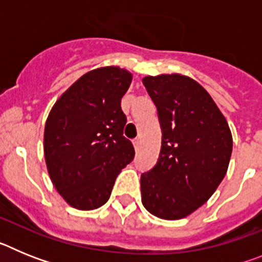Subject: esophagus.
I'll use <instances>...</instances> for the list:
<instances>
[{
    "label": "esophagus",
    "mask_w": 262,
    "mask_h": 262,
    "mask_svg": "<svg viewBox=\"0 0 262 262\" xmlns=\"http://www.w3.org/2000/svg\"><path fill=\"white\" fill-rule=\"evenodd\" d=\"M133 144H134V147H135V149H136V151H138V149H139V147H140V138H136V139H134V140H133Z\"/></svg>",
    "instance_id": "34e87169"
}]
</instances>
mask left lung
Here are the masks:
<instances>
[{
	"label": "left lung",
	"instance_id": "obj_1",
	"mask_svg": "<svg viewBox=\"0 0 262 262\" xmlns=\"http://www.w3.org/2000/svg\"><path fill=\"white\" fill-rule=\"evenodd\" d=\"M143 84L163 133L157 164L140 177L143 206L161 219H182L207 202L226 176L232 135L210 94L193 78L147 76Z\"/></svg>",
	"mask_w": 262,
	"mask_h": 262
}]
</instances>
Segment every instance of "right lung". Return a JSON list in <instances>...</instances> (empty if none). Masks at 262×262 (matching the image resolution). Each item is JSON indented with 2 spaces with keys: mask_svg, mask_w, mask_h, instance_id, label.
Instances as JSON below:
<instances>
[{
  "mask_svg": "<svg viewBox=\"0 0 262 262\" xmlns=\"http://www.w3.org/2000/svg\"><path fill=\"white\" fill-rule=\"evenodd\" d=\"M133 75L119 67L88 72L48 114L45 156L60 195L75 209L94 210L110 198L115 178L135 156L123 136L127 118L120 99Z\"/></svg>",
  "mask_w": 262,
  "mask_h": 262,
  "instance_id": "right-lung-1",
  "label": "right lung"
}]
</instances>
